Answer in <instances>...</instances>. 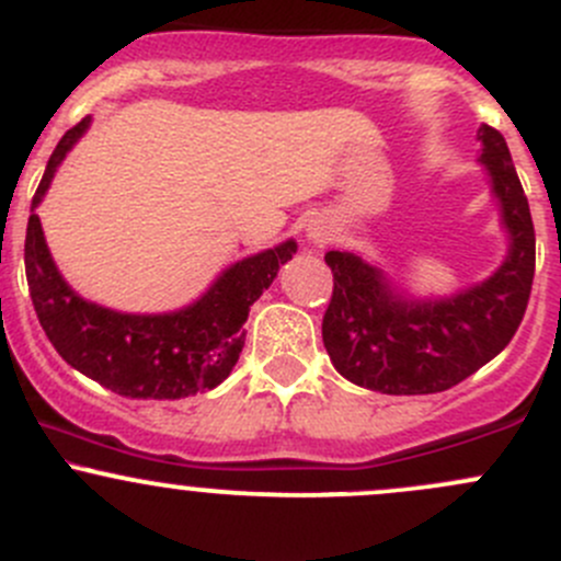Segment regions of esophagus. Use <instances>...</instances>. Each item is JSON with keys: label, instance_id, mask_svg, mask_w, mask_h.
Here are the masks:
<instances>
[{"label": "esophagus", "instance_id": "1", "mask_svg": "<svg viewBox=\"0 0 561 561\" xmlns=\"http://www.w3.org/2000/svg\"><path fill=\"white\" fill-rule=\"evenodd\" d=\"M307 241H309V244H314V247L328 244V241H331V225H328L325 219H320V217L309 219Z\"/></svg>", "mask_w": 561, "mask_h": 561}]
</instances>
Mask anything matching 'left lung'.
Here are the masks:
<instances>
[{
    "label": "left lung",
    "instance_id": "8db88e82",
    "mask_svg": "<svg viewBox=\"0 0 561 561\" xmlns=\"http://www.w3.org/2000/svg\"><path fill=\"white\" fill-rule=\"evenodd\" d=\"M480 162L500 203L507 254L489 279L448 298H415L355 252L325 254L333 296L322 317V344L350 382L390 396L439 393L467 380L511 344L535 279V228L494 127L478 129Z\"/></svg>",
    "mask_w": 561,
    "mask_h": 561
}]
</instances>
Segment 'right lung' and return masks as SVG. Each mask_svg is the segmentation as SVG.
Listing matches in <instances>:
<instances>
[{"instance_id":"right-lung-1","label":"right lung","mask_w":561,"mask_h":561,"mask_svg":"<svg viewBox=\"0 0 561 561\" xmlns=\"http://www.w3.org/2000/svg\"><path fill=\"white\" fill-rule=\"evenodd\" d=\"M89 124L92 118L87 116L67 129L32 197L24 263L39 325L72 369L127 399H184L217 388L244 347L249 307L268 290L298 244L287 239L249 254L225 268L195 304L175 312L127 314L87 301L56 268L35 208Z\"/></svg>"}]
</instances>
